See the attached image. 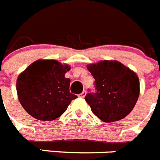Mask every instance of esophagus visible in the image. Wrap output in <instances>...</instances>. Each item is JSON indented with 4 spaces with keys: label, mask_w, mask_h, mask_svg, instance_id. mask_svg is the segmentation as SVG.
Wrapping results in <instances>:
<instances>
[{
    "label": "esophagus",
    "mask_w": 160,
    "mask_h": 160,
    "mask_svg": "<svg viewBox=\"0 0 160 160\" xmlns=\"http://www.w3.org/2000/svg\"><path fill=\"white\" fill-rule=\"evenodd\" d=\"M85 96H86V91H85V90H84V91L82 92L81 93H80V95H79V97H82V98H84V97H85Z\"/></svg>",
    "instance_id": "esophagus-1"
}]
</instances>
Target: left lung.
<instances>
[{
    "label": "left lung",
    "instance_id": "obj_1",
    "mask_svg": "<svg viewBox=\"0 0 160 160\" xmlns=\"http://www.w3.org/2000/svg\"><path fill=\"white\" fill-rule=\"evenodd\" d=\"M87 69L95 79L97 92L88 93L86 102L92 112L105 122L126 118L139 97V79L135 72L117 60L89 63Z\"/></svg>",
    "mask_w": 160,
    "mask_h": 160
}]
</instances>
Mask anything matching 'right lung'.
Masks as SVG:
<instances>
[{
  "mask_svg": "<svg viewBox=\"0 0 160 160\" xmlns=\"http://www.w3.org/2000/svg\"><path fill=\"white\" fill-rule=\"evenodd\" d=\"M71 67L55 59H38L19 74L17 93L19 102L33 118L53 121L77 98L69 92L70 79L65 74Z\"/></svg>",
  "mask_w": 160,
  "mask_h": 160,
  "instance_id": "right-lung-1",
  "label": "right lung"
}]
</instances>
